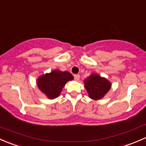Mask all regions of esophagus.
<instances>
[{"label": "esophagus", "instance_id": "esophagus-1", "mask_svg": "<svg viewBox=\"0 0 146 146\" xmlns=\"http://www.w3.org/2000/svg\"><path fill=\"white\" fill-rule=\"evenodd\" d=\"M74 78H75V80H76V81H78V80H80V76H79V75H78V74L74 75Z\"/></svg>", "mask_w": 146, "mask_h": 146}]
</instances>
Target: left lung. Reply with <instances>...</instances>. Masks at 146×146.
Segmentation results:
<instances>
[{"label": "left lung", "instance_id": "left-lung-1", "mask_svg": "<svg viewBox=\"0 0 146 146\" xmlns=\"http://www.w3.org/2000/svg\"><path fill=\"white\" fill-rule=\"evenodd\" d=\"M85 88L90 98L95 100L102 98L110 90L111 82L98 74H91L84 80Z\"/></svg>", "mask_w": 146, "mask_h": 146}]
</instances>
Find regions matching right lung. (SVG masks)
<instances>
[{"label":"right lung","instance_id":"obj_1","mask_svg":"<svg viewBox=\"0 0 146 146\" xmlns=\"http://www.w3.org/2000/svg\"><path fill=\"white\" fill-rule=\"evenodd\" d=\"M73 79V76L69 72L55 70L39 76L36 82L39 90L48 99L52 100L59 96L66 82Z\"/></svg>","mask_w":146,"mask_h":146}]
</instances>
